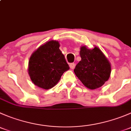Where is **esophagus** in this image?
<instances>
[{
	"instance_id": "esophagus-1",
	"label": "esophagus",
	"mask_w": 131,
	"mask_h": 131,
	"mask_svg": "<svg viewBox=\"0 0 131 131\" xmlns=\"http://www.w3.org/2000/svg\"><path fill=\"white\" fill-rule=\"evenodd\" d=\"M75 65H76V64H75V63H70V67L71 69H74L75 67Z\"/></svg>"
}]
</instances>
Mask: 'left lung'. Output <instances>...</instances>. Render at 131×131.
Instances as JSON below:
<instances>
[{
    "label": "left lung",
    "mask_w": 131,
    "mask_h": 131,
    "mask_svg": "<svg viewBox=\"0 0 131 131\" xmlns=\"http://www.w3.org/2000/svg\"><path fill=\"white\" fill-rule=\"evenodd\" d=\"M80 56L81 60L74 69L78 79L89 89L102 86L111 74V64L103 52L97 46L91 49L83 46Z\"/></svg>",
    "instance_id": "obj_1"
}]
</instances>
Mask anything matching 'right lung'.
Returning <instances> with one entry per match:
<instances>
[{
  "mask_svg": "<svg viewBox=\"0 0 131 131\" xmlns=\"http://www.w3.org/2000/svg\"><path fill=\"white\" fill-rule=\"evenodd\" d=\"M59 43L50 40L41 45L30 56L29 76L32 82L43 89H49L58 84L63 73L70 69Z\"/></svg>",
  "mask_w": 131,
  "mask_h": 131,
  "instance_id": "right-lung-1",
  "label": "right lung"
}]
</instances>
